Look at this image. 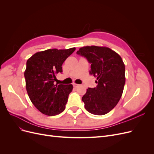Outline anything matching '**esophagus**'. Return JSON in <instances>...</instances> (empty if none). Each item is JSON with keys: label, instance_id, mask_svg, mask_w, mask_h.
I'll use <instances>...</instances> for the list:
<instances>
[{"label": "esophagus", "instance_id": "1", "mask_svg": "<svg viewBox=\"0 0 154 154\" xmlns=\"http://www.w3.org/2000/svg\"><path fill=\"white\" fill-rule=\"evenodd\" d=\"M73 86H74V87H75V88H76V87H78L79 86V85H78V84H77V83H73Z\"/></svg>", "mask_w": 154, "mask_h": 154}]
</instances>
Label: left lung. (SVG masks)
Listing matches in <instances>:
<instances>
[{
  "label": "left lung",
  "instance_id": "left-lung-1",
  "mask_svg": "<svg viewBox=\"0 0 154 154\" xmlns=\"http://www.w3.org/2000/svg\"><path fill=\"white\" fill-rule=\"evenodd\" d=\"M76 53L91 64V75L96 77V87L88 88L82 97L85 109L95 115H104L112 110L122 96L125 83V66L114 51L101 46H84Z\"/></svg>",
  "mask_w": 154,
  "mask_h": 154
}]
</instances>
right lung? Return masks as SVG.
Returning <instances> with one entry per match:
<instances>
[{"instance_id": "add662e5", "label": "right lung", "mask_w": 154, "mask_h": 154, "mask_svg": "<svg viewBox=\"0 0 154 154\" xmlns=\"http://www.w3.org/2000/svg\"><path fill=\"white\" fill-rule=\"evenodd\" d=\"M76 48L50 49L36 53L27 60L24 72L26 87L32 103L40 112L56 116L65 110L73 86L55 84L56 75Z\"/></svg>"}]
</instances>
